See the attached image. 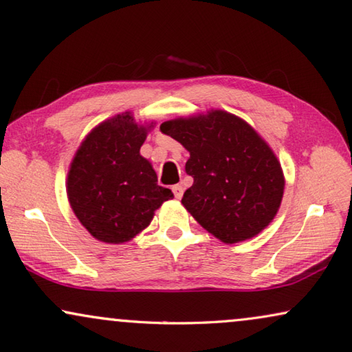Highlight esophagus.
<instances>
[{"instance_id": "1", "label": "esophagus", "mask_w": 352, "mask_h": 352, "mask_svg": "<svg viewBox=\"0 0 352 352\" xmlns=\"http://www.w3.org/2000/svg\"><path fill=\"white\" fill-rule=\"evenodd\" d=\"M172 190H174L175 198H182L183 192H184V188L182 186V184H175V186H172Z\"/></svg>"}]
</instances>
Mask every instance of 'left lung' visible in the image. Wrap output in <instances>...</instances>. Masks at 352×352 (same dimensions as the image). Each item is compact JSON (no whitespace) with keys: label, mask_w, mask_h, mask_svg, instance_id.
<instances>
[{"label":"left lung","mask_w":352,"mask_h":352,"mask_svg":"<svg viewBox=\"0 0 352 352\" xmlns=\"http://www.w3.org/2000/svg\"><path fill=\"white\" fill-rule=\"evenodd\" d=\"M160 131L189 151L184 169L194 184L182 203L206 231L232 245L270 225L282 203L283 172L246 121L212 111L164 121Z\"/></svg>","instance_id":"obj_1"}]
</instances>
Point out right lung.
I'll list each match as a JSON object with an SVG mask.
<instances>
[{
	"label": "right lung",
	"instance_id": "obj_1",
	"mask_svg": "<svg viewBox=\"0 0 352 352\" xmlns=\"http://www.w3.org/2000/svg\"><path fill=\"white\" fill-rule=\"evenodd\" d=\"M146 129L129 113L117 115L89 133L67 175V197L76 219L95 239L124 243L149 225L154 210L174 194L140 155Z\"/></svg>",
	"mask_w": 352,
	"mask_h": 352
}]
</instances>
